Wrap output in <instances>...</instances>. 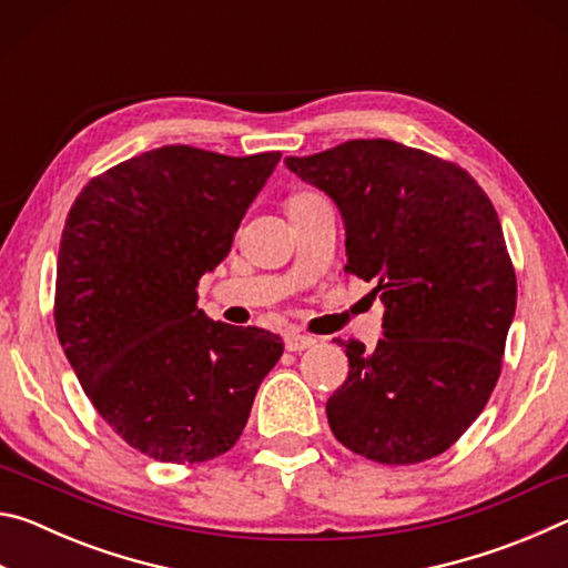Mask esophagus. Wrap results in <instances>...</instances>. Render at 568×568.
<instances>
[{
  "label": "esophagus",
  "instance_id": "1",
  "mask_svg": "<svg viewBox=\"0 0 568 568\" xmlns=\"http://www.w3.org/2000/svg\"><path fill=\"white\" fill-rule=\"evenodd\" d=\"M318 343L313 338V335H303V333H287L285 335V348L287 351H307V348H313V345Z\"/></svg>",
  "mask_w": 568,
  "mask_h": 568
}]
</instances>
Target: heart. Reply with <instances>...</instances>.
<instances>
[{
	"mask_svg": "<svg viewBox=\"0 0 568 568\" xmlns=\"http://www.w3.org/2000/svg\"><path fill=\"white\" fill-rule=\"evenodd\" d=\"M307 197H313V192H295V195H291V200H287V205L301 203V200H307Z\"/></svg>",
	"mask_w": 568,
	"mask_h": 568,
	"instance_id": "heart-1",
	"label": "heart"
}]
</instances>
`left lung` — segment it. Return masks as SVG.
<instances>
[{
	"label": "left lung",
	"mask_w": 568,
	"mask_h": 568,
	"mask_svg": "<svg viewBox=\"0 0 568 568\" xmlns=\"http://www.w3.org/2000/svg\"><path fill=\"white\" fill-rule=\"evenodd\" d=\"M345 225V273L376 281V351L338 341L348 378L328 398L353 454L408 466L444 454L478 418L501 373L516 273L491 200L464 168L393 140H351L285 158Z\"/></svg>",
	"instance_id": "1"
}]
</instances>
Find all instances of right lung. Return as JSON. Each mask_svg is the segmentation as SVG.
<instances>
[{
    "instance_id": "right-lung-1",
    "label": "right lung",
    "mask_w": 568,
    "mask_h": 568,
    "mask_svg": "<svg viewBox=\"0 0 568 568\" xmlns=\"http://www.w3.org/2000/svg\"><path fill=\"white\" fill-rule=\"evenodd\" d=\"M277 162L165 145L92 178L67 215L57 335L92 406L140 454H225L281 361V335L210 321L195 291Z\"/></svg>"
}]
</instances>
